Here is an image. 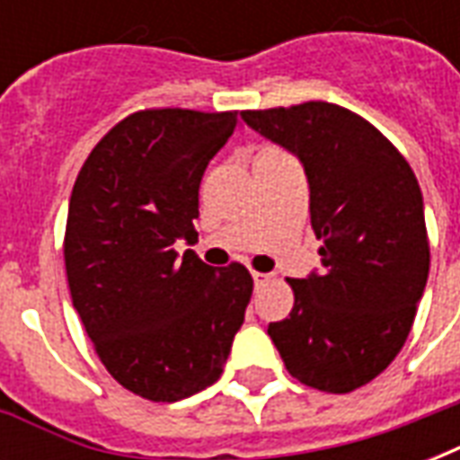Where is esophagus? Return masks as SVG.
I'll use <instances>...</instances> for the list:
<instances>
[{
	"mask_svg": "<svg viewBox=\"0 0 460 460\" xmlns=\"http://www.w3.org/2000/svg\"><path fill=\"white\" fill-rule=\"evenodd\" d=\"M270 280V273H253V286H256V290L263 288V286H269Z\"/></svg>",
	"mask_w": 460,
	"mask_h": 460,
	"instance_id": "obj_1",
	"label": "esophagus"
}]
</instances>
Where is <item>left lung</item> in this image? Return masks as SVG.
I'll use <instances>...</instances> for the list:
<instances>
[{
	"mask_svg": "<svg viewBox=\"0 0 460 460\" xmlns=\"http://www.w3.org/2000/svg\"><path fill=\"white\" fill-rule=\"evenodd\" d=\"M241 118L300 160L310 224L323 241V269L288 279L296 303L269 335L298 382L347 394L399 355L424 296L419 181L382 132L340 105L310 101Z\"/></svg>",
	"mask_w": 460,
	"mask_h": 460,
	"instance_id": "1",
	"label": "left lung"
}]
</instances>
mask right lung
Returning a JSON list of instances; mask_svg holds the SVG:
<instances>
[{
    "label": "right lung",
    "mask_w": 460,
    "mask_h": 460,
    "mask_svg": "<svg viewBox=\"0 0 460 460\" xmlns=\"http://www.w3.org/2000/svg\"><path fill=\"white\" fill-rule=\"evenodd\" d=\"M236 125V113H132L74 184L64 243L74 308L105 369L150 402L214 385L243 325L249 270L174 251L197 239L201 174Z\"/></svg>",
    "instance_id": "right-lung-1"
}]
</instances>
